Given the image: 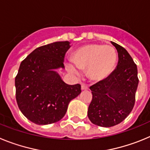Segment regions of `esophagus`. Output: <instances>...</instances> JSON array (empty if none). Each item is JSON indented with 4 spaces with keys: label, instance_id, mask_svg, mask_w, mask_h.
<instances>
[{
    "label": "esophagus",
    "instance_id": "34e87169",
    "mask_svg": "<svg viewBox=\"0 0 150 150\" xmlns=\"http://www.w3.org/2000/svg\"><path fill=\"white\" fill-rule=\"evenodd\" d=\"M81 88H82V90H87V89H88V86L86 84H82Z\"/></svg>",
    "mask_w": 150,
    "mask_h": 150
}]
</instances>
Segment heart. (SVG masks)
Returning a JSON list of instances; mask_svg holds the SVG:
<instances>
[{
  "mask_svg": "<svg viewBox=\"0 0 150 150\" xmlns=\"http://www.w3.org/2000/svg\"><path fill=\"white\" fill-rule=\"evenodd\" d=\"M117 61L115 49L109 45L89 44L78 49L72 56V63H67V69L79 75L80 70L87 69V75L94 81L105 79L112 72Z\"/></svg>",
  "mask_w": 150,
  "mask_h": 150,
  "instance_id": "1",
  "label": "heart"
}]
</instances>
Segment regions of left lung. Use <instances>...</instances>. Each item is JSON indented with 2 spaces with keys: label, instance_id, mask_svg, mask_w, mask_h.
Instances as JSON below:
<instances>
[{
  "label": "left lung",
  "instance_id": "left-lung-1",
  "mask_svg": "<svg viewBox=\"0 0 150 150\" xmlns=\"http://www.w3.org/2000/svg\"><path fill=\"white\" fill-rule=\"evenodd\" d=\"M118 52L117 66L109 76L90 87L92 100L88 117L93 124L112 127L129 115L135 102L138 86L137 67L127 50L112 42Z\"/></svg>",
  "mask_w": 150,
  "mask_h": 150
}]
</instances>
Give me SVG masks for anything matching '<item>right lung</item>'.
Instances as JSON below:
<instances>
[{"label":"right lung","mask_w":150,"mask_h":150,"mask_svg":"<svg viewBox=\"0 0 150 150\" xmlns=\"http://www.w3.org/2000/svg\"><path fill=\"white\" fill-rule=\"evenodd\" d=\"M70 42L40 46L24 59L15 79L16 98L22 114L38 125H48L64 116L71 100L81 93L79 84H66L56 69L64 68Z\"/></svg>","instance_id":"right-lung-1"}]
</instances>
